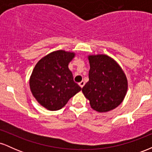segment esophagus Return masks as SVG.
<instances>
[{
  "instance_id": "esophagus-1",
  "label": "esophagus",
  "mask_w": 152,
  "mask_h": 152,
  "mask_svg": "<svg viewBox=\"0 0 152 152\" xmlns=\"http://www.w3.org/2000/svg\"><path fill=\"white\" fill-rule=\"evenodd\" d=\"M78 84H79V86H80V87H81V88H83V86H84L85 83H84V81H81L79 83H78Z\"/></svg>"
}]
</instances>
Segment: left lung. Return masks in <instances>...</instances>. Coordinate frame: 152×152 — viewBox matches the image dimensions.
Masks as SVG:
<instances>
[{
	"instance_id": "obj_1",
	"label": "left lung",
	"mask_w": 152,
	"mask_h": 152,
	"mask_svg": "<svg viewBox=\"0 0 152 152\" xmlns=\"http://www.w3.org/2000/svg\"><path fill=\"white\" fill-rule=\"evenodd\" d=\"M89 81L82 92L90 102L91 107L99 112L115 109L123 102L128 83L121 68L106 55L89 56Z\"/></svg>"
}]
</instances>
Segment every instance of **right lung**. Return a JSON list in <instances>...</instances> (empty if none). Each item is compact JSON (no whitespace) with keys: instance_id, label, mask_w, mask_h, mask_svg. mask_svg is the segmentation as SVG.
Masks as SVG:
<instances>
[{"instance_id":"right-lung-1","label":"right lung","mask_w":152,"mask_h":152,"mask_svg":"<svg viewBox=\"0 0 152 152\" xmlns=\"http://www.w3.org/2000/svg\"><path fill=\"white\" fill-rule=\"evenodd\" d=\"M75 54L59 50L41 58L31 76L30 88L38 102L50 111L64 107L81 90L75 83L69 64Z\"/></svg>"}]
</instances>
